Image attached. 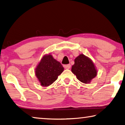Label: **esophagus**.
<instances>
[{
	"label": "esophagus",
	"instance_id": "esophagus-1",
	"mask_svg": "<svg viewBox=\"0 0 125 125\" xmlns=\"http://www.w3.org/2000/svg\"><path fill=\"white\" fill-rule=\"evenodd\" d=\"M71 64H66V65H64V68L66 69H70L71 68Z\"/></svg>",
	"mask_w": 125,
	"mask_h": 125
}]
</instances>
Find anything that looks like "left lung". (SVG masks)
<instances>
[{
	"label": "left lung",
	"mask_w": 125,
	"mask_h": 125,
	"mask_svg": "<svg viewBox=\"0 0 125 125\" xmlns=\"http://www.w3.org/2000/svg\"><path fill=\"white\" fill-rule=\"evenodd\" d=\"M71 70L77 79L84 83L90 82L97 75L94 64L84 54H80L74 59V64Z\"/></svg>",
	"instance_id": "1"
}]
</instances>
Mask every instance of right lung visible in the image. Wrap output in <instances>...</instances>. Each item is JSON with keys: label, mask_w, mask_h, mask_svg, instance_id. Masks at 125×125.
<instances>
[{"label": "right lung", "mask_w": 125, "mask_h": 125, "mask_svg": "<svg viewBox=\"0 0 125 125\" xmlns=\"http://www.w3.org/2000/svg\"><path fill=\"white\" fill-rule=\"evenodd\" d=\"M62 65L51 54L44 55L35 70V75L43 86H48L57 80L63 71Z\"/></svg>", "instance_id": "right-lung-1"}]
</instances>
